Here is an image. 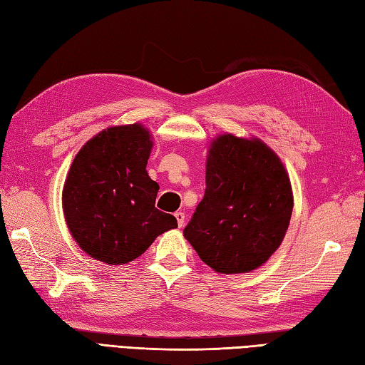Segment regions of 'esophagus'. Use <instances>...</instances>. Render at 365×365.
Masks as SVG:
<instances>
[{"instance_id":"34e87169","label":"esophagus","mask_w":365,"mask_h":365,"mask_svg":"<svg viewBox=\"0 0 365 365\" xmlns=\"http://www.w3.org/2000/svg\"><path fill=\"white\" fill-rule=\"evenodd\" d=\"M175 217H176V221H178V226L182 227V226H184V221H185L184 212H176V213H175Z\"/></svg>"}]
</instances>
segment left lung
<instances>
[{"label": "left lung", "instance_id": "obj_1", "mask_svg": "<svg viewBox=\"0 0 365 365\" xmlns=\"http://www.w3.org/2000/svg\"><path fill=\"white\" fill-rule=\"evenodd\" d=\"M207 153L206 192L184 237L213 271H254L287 234L294 204L289 176L257 138L220 135Z\"/></svg>", "mask_w": 365, "mask_h": 365}]
</instances>
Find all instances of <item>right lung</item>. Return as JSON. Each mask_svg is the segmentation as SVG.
<instances>
[{
	"label": "right lung",
	"mask_w": 365,
	"mask_h": 365,
	"mask_svg": "<svg viewBox=\"0 0 365 365\" xmlns=\"http://www.w3.org/2000/svg\"><path fill=\"white\" fill-rule=\"evenodd\" d=\"M152 135L140 123L110 127L80 148L61 193L71 235L106 264H123L147 251L158 235L178 227L155 207L158 182L145 167Z\"/></svg>",
	"instance_id": "obj_1"
}]
</instances>
